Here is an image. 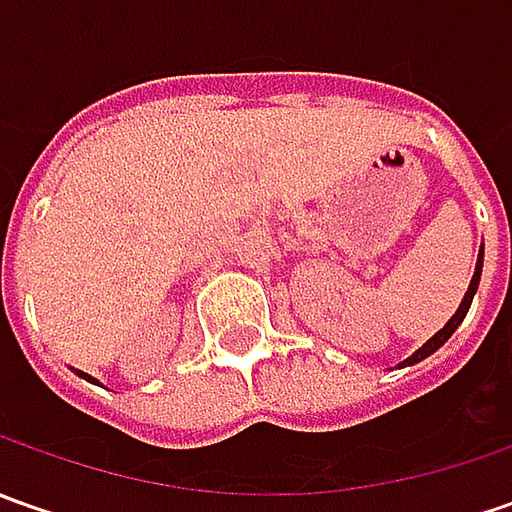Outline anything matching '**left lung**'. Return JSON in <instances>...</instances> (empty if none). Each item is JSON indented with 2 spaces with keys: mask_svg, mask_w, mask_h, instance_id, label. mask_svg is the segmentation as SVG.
Returning <instances> with one entry per match:
<instances>
[{
  "mask_svg": "<svg viewBox=\"0 0 512 512\" xmlns=\"http://www.w3.org/2000/svg\"><path fill=\"white\" fill-rule=\"evenodd\" d=\"M482 262H484V253L479 250L476 273H473V279H470V287H467V293H464L462 305H459V310H456V316H453V319H450V322H447V325H444L442 330H439V333H436V336L430 339V342L422 344V347H419V350H416V353H413V356H410V359H407L404 364L422 362V359H427L430 353H436V350H439V347H442V344L447 342V339H450L453 333H456V327L464 322V316H467V310H470V302H473V296H476V290H479V279H482Z\"/></svg>",
  "mask_w": 512,
  "mask_h": 512,
  "instance_id": "obj_1",
  "label": "left lung"
}]
</instances>
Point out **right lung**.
<instances>
[{"label": "right lung", "mask_w": 512, "mask_h": 512, "mask_svg": "<svg viewBox=\"0 0 512 512\" xmlns=\"http://www.w3.org/2000/svg\"><path fill=\"white\" fill-rule=\"evenodd\" d=\"M82 376H85V373H82ZM85 379H90V376H85Z\"/></svg>", "instance_id": "right-lung-1"}]
</instances>
